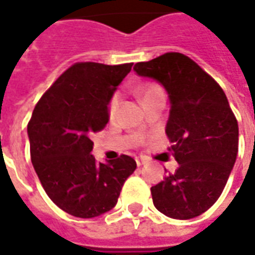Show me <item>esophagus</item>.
<instances>
[{"label":"esophagus","mask_w":255,"mask_h":255,"mask_svg":"<svg viewBox=\"0 0 255 255\" xmlns=\"http://www.w3.org/2000/svg\"><path fill=\"white\" fill-rule=\"evenodd\" d=\"M143 164H146V160H143V158H136V165L142 166Z\"/></svg>","instance_id":"1"}]
</instances>
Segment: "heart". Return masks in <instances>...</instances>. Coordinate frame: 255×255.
I'll return each mask as SVG.
<instances>
[{"instance_id": "b5f03b06", "label": "heart", "mask_w": 255, "mask_h": 255, "mask_svg": "<svg viewBox=\"0 0 255 255\" xmlns=\"http://www.w3.org/2000/svg\"><path fill=\"white\" fill-rule=\"evenodd\" d=\"M157 91H160V89L154 86V84H144V86H140L138 90H136V94L140 98V101H143L144 98H147L151 94H154ZM119 101H120V97L119 94H115L112 97L111 102H109V117H113L116 115L117 111V106H119Z\"/></svg>"}]
</instances>
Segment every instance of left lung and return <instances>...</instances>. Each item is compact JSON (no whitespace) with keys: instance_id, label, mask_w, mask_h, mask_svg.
Returning <instances> with one entry per match:
<instances>
[{"instance_id":"1","label":"left lung","mask_w":255,"mask_h":255,"mask_svg":"<svg viewBox=\"0 0 255 255\" xmlns=\"http://www.w3.org/2000/svg\"><path fill=\"white\" fill-rule=\"evenodd\" d=\"M133 71L158 82L171 106L165 133L179 168L151 187L153 203L171 219H194L227 184L238 155V122L223 89L182 53L135 64Z\"/></svg>"}]
</instances>
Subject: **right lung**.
I'll return each instance as SVG.
<instances>
[{"mask_svg": "<svg viewBox=\"0 0 255 255\" xmlns=\"http://www.w3.org/2000/svg\"><path fill=\"white\" fill-rule=\"evenodd\" d=\"M132 63H78L42 95L27 126L31 161L42 187L64 212L91 219L116 206L136 168L129 155L97 162L91 135L109 122V102Z\"/></svg>", "mask_w": 255, "mask_h": 255, "instance_id": "obj_1", "label": "right lung"}]
</instances>
